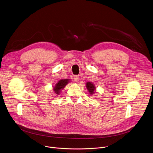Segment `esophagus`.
Instances as JSON below:
<instances>
[{
	"label": "esophagus",
	"mask_w": 153,
	"mask_h": 153,
	"mask_svg": "<svg viewBox=\"0 0 153 153\" xmlns=\"http://www.w3.org/2000/svg\"><path fill=\"white\" fill-rule=\"evenodd\" d=\"M79 76H75L74 77V81L76 82H79Z\"/></svg>",
	"instance_id": "34e87169"
}]
</instances>
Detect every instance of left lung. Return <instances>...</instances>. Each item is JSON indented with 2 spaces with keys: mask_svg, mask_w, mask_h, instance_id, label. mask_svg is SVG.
Returning <instances> with one entry per match:
<instances>
[{
  "mask_svg": "<svg viewBox=\"0 0 153 153\" xmlns=\"http://www.w3.org/2000/svg\"><path fill=\"white\" fill-rule=\"evenodd\" d=\"M86 88L87 90L88 91L90 96H93L96 93V87L94 85V84L92 82H86Z\"/></svg>",
  "mask_w": 153,
  "mask_h": 153,
  "instance_id": "8db88e82",
  "label": "left lung"
}]
</instances>
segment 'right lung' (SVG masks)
I'll use <instances>...</instances> for the list:
<instances>
[{
  "mask_svg": "<svg viewBox=\"0 0 153 153\" xmlns=\"http://www.w3.org/2000/svg\"><path fill=\"white\" fill-rule=\"evenodd\" d=\"M71 82L70 79H61L56 84H55V85L53 86V90L54 93L57 94V95H59L61 93L62 90L65 88L66 85L68 83Z\"/></svg>",
  "mask_w": 153,
  "mask_h": 153,
  "instance_id": "add662e5",
  "label": "right lung"
}]
</instances>
